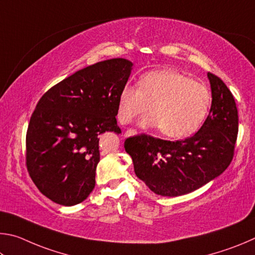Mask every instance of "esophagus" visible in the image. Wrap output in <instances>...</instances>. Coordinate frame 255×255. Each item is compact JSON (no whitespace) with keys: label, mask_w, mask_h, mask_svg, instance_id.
Listing matches in <instances>:
<instances>
[{"label":"esophagus","mask_w":255,"mask_h":255,"mask_svg":"<svg viewBox=\"0 0 255 255\" xmlns=\"http://www.w3.org/2000/svg\"><path fill=\"white\" fill-rule=\"evenodd\" d=\"M137 132L135 130H133V128H128V130L125 131L124 133V137H128V136H132V135H136Z\"/></svg>","instance_id":"34e87169"}]
</instances>
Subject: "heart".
I'll list each match as a JSON object with an SVG mask.
<instances>
[{"instance_id":"1","label":"heart","mask_w":255,"mask_h":255,"mask_svg":"<svg viewBox=\"0 0 255 255\" xmlns=\"http://www.w3.org/2000/svg\"><path fill=\"white\" fill-rule=\"evenodd\" d=\"M209 104L211 94L203 84L173 70H155L140 79L139 87H123L118 119L128 123L148 113L150 106L151 115L142 121V127L159 128L164 136L182 139L197 131Z\"/></svg>"}]
</instances>
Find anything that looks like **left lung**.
Returning a JSON list of instances; mask_svg holds the SVG:
<instances>
[{
  "label": "left lung",
  "mask_w": 255,
  "mask_h": 255,
  "mask_svg": "<svg viewBox=\"0 0 255 255\" xmlns=\"http://www.w3.org/2000/svg\"><path fill=\"white\" fill-rule=\"evenodd\" d=\"M207 76L212 106L197 133L175 142L146 134L124 142L136 177L154 194L168 197L189 194L224 172L233 159L238 107L224 82L214 74Z\"/></svg>",
  "instance_id": "obj_1"
}]
</instances>
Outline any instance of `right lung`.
Returning a JSON list of instances; mask_svg holds the SVG:
<instances>
[{
    "instance_id": "add662e5",
    "label": "right lung",
    "mask_w": 255,
    "mask_h": 255,
    "mask_svg": "<svg viewBox=\"0 0 255 255\" xmlns=\"http://www.w3.org/2000/svg\"><path fill=\"white\" fill-rule=\"evenodd\" d=\"M133 64L123 58L76 71L40 98L26 131V168L41 193L59 205L84 202L95 187L101 134L121 133L119 96Z\"/></svg>"
}]
</instances>
